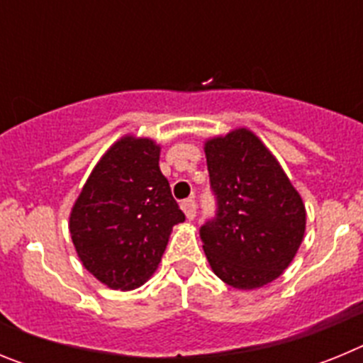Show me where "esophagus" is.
<instances>
[{
	"mask_svg": "<svg viewBox=\"0 0 363 363\" xmlns=\"http://www.w3.org/2000/svg\"><path fill=\"white\" fill-rule=\"evenodd\" d=\"M182 209H184L187 220H194V216H196V201H194V200H184V201H182Z\"/></svg>",
	"mask_w": 363,
	"mask_h": 363,
	"instance_id": "34e87169",
	"label": "esophagus"
}]
</instances>
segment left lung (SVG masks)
Returning a JSON list of instances; mask_svg holds the SVG:
<instances>
[{
	"mask_svg": "<svg viewBox=\"0 0 363 363\" xmlns=\"http://www.w3.org/2000/svg\"><path fill=\"white\" fill-rule=\"evenodd\" d=\"M216 214L200 238L218 278L258 289L289 267L306 233V207L258 138L238 129L205 143Z\"/></svg>",
	"mask_w": 363,
	"mask_h": 363,
	"instance_id": "obj_1",
	"label": "left lung"
}]
</instances>
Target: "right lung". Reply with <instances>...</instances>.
<instances>
[{
  "label": "right lung",
  "instance_id": "right-lung-1",
  "mask_svg": "<svg viewBox=\"0 0 363 363\" xmlns=\"http://www.w3.org/2000/svg\"><path fill=\"white\" fill-rule=\"evenodd\" d=\"M158 162L152 140L121 138L94 167L70 213L79 259L111 289L140 287L158 267L172 225L185 220Z\"/></svg>",
  "mask_w": 363,
  "mask_h": 363
}]
</instances>
